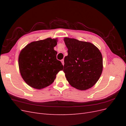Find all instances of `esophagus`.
<instances>
[{
	"mask_svg": "<svg viewBox=\"0 0 126 126\" xmlns=\"http://www.w3.org/2000/svg\"><path fill=\"white\" fill-rule=\"evenodd\" d=\"M61 62H62V63H63V64H64V60L62 59V60H61Z\"/></svg>",
	"mask_w": 126,
	"mask_h": 126,
	"instance_id": "obj_1",
	"label": "esophagus"
}]
</instances>
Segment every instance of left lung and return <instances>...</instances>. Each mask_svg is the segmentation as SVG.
Here are the masks:
<instances>
[{"instance_id": "8db88e82", "label": "left lung", "mask_w": 126, "mask_h": 126, "mask_svg": "<svg viewBox=\"0 0 126 126\" xmlns=\"http://www.w3.org/2000/svg\"><path fill=\"white\" fill-rule=\"evenodd\" d=\"M68 56L64 57L63 72L69 84L80 90L94 86L103 69L101 53L94 45L65 37Z\"/></svg>"}]
</instances>
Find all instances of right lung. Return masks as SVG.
Here are the masks:
<instances>
[{
	"mask_svg": "<svg viewBox=\"0 0 126 126\" xmlns=\"http://www.w3.org/2000/svg\"><path fill=\"white\" fill-rule=\"evenodd\" d=\"M57 39L33 41L21 50L18 57L20 73L26 83L33 88H44L54 81L63 65L56 58L54 47Z\"/></svg>",
	"mask_w": 126,
	"mask_h": 126,
	"instance_id": "obj_1",
	"label": "right lung"
}]
</instances>
